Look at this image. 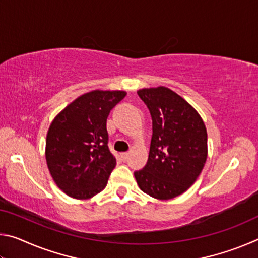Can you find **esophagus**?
<instances>
[{
    "instance_id": "34e87169",
    "label": "esophagus",
    "mask_w": 258,
    "mask_h": 258,
    "mask_svg": "<svg viewBox=\"0 0 258 258\" xmlns=\"http://www.w3.org/2000/svg\"><path fill=\"white\" fill-rule=\"evenodd\" d=\"M120 157H121V159H123V160H126L128 158V152H121Z\"/></svg>"
}]
</instances>
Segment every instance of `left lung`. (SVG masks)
I'll use <instances>...</instances> for the list:
<instances>
[{
	"label": "left lung",
	"mask_w": 258,
	"mask_h": 258,
	"mask_svg": "<svg viewBox=\"0 0 258 258\" xmlns=\"http://www.w3.org/2000/svg\"><path fill=\"white\" fill-rule=\"evenodd\" d=\"M152 119L149 158L134 172L145 194L168 200L197 180L207 158V131L199 113L180 95L159 86L138 91Z\"/></svg>",
	"instance_id": "left-lung-1"
}]
</instances>
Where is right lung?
<instances>
[{
  "instance_id": "add662e5",
  "label": "right lung",
  "mask_w": 258,
  "mask_h": 258,
  "mask_svg": "<svg viewBox=\"0 0 258 258\" xmlns=\"http://www.w3.org/2000/svg\"><path fill=\"white\" fill-rule=\"evenodd\" d=\"M124 91H92L77 98L50 125L45 157L49 171L69 197L89 199L106 187L116 166L108 147L107 118Z\"/></svg>"
}]
</instances>
